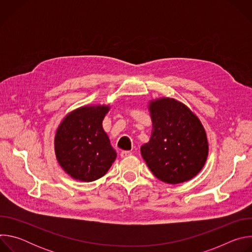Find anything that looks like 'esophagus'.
Instances as JSON below:
<instances>
[{
    "label": "esophagus",
    "instance_id": "1",
    "mask_svg": "<svg viewBox=\"0 0 252 252\" xmlns=\"http://www.w3.org/2000/svg\"><path fill=\"white\" fill-rule=\"evenodd\" d=\"M129 156H131V153H130V152L124 151V152L121 153V158H127V157H129Z\"/></svg>",
    "mask_w": 252,
    "mask_h": 252
}]
</instances>
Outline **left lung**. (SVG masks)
Here are the masks:
<instances>
[{"mask_svg":"<svg viewBox=\"0 0 252 252\" xmlns=\"http://www.w3.org/2000/svg\"><path fill=\"white\" fill-rule=\"evenodd\" d=\"M153 129L149 142L140 147L147 165L159 181L177 185L190 181L205 164L208 142L197 116L171 97L149 101Z\"/></svg>","mask_w":252,"mask_h":252,"instance_id":"obj_1","label":"left lung"}]
</instances>
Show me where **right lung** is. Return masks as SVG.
I'll list each match as a JSON object with an SVG mask.
<instances>
[{"mask_svg":"<svg viewBox=\"0 0 252 252\" xmlns=\"http://www.w3.org/2000/svg\"><path fill=\"white\" fill-rule=\"evenodd\" d=\"M110 104H88L68 113L54 138L56 158L70 177L91 183L102 177L117 158L102 121Z\"/></svg>","mask_w":252,"mask_h":252,"instance_id":"add662e5","label":"right lung"}]
</instances>
